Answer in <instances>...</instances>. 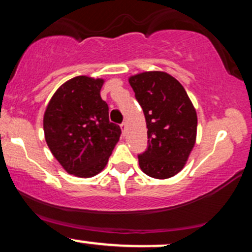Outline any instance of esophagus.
Here are the masks:
<instances>
[{"mask_svg":"<svg viewBox=\"0 0 252 252\" xmlns=\"http://www.w3.org/2000/svg\"><path fill=\"white\" fill-rule=\"evenodd\" d=\"M121 129H122L123 134H126V122H123L122 124H121Z\"/></svg>","mask_w":252,"mask_h":252,"instance_id":"obj_1","label":"esophagus"}]
</instances>
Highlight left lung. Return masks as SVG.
Here are the masks:
<instances>
[{
	"mask_svg": "<svg viewBox=\"0 0 252 252\" xmlns=\"http://www.w3.org/2000/svg\"><path fill=\"white\" fill-rule=\"evenodd\" d=\"M146 117L148 147L140 168L154 179H168L184 168L195 144L198 118L189 94L174 77L150 71L129 78Z\"/></svg>",
	"mask_w": 252,
	"mask_h": 252,
	"instance_id": "obj_1",
	"label": "left lung"
}]
</instances>
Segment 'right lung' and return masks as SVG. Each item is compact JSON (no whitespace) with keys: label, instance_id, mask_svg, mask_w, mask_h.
<instances>
[{"label":"right lung","instance_id":"right-lung-1","mask_svg":"<svg viewBox=\"0 0 252 252\" xmlns=\"http://www.w3.org/2000/svg\"><path fill=\"white\" fill-rule=\"evenodd\" d=\"M104 80L78 76L63 83L43 116L46 142L63 168L79 178L94 176L108 163L121 128L109 121L100 97Z\"/></svg>","mask_w":252,"mask_h":252}]
</instances>
